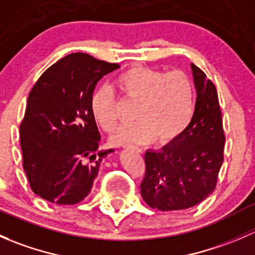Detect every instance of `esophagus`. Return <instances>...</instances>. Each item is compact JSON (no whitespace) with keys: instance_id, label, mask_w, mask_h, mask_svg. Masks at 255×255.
<instances>
[{"instance_id":"obj_1","label":"esophagus","mask_w":255,"mask_h":255,"mask_svg":"<svg viewBox=\"0 0 255 255\" xmlns=\"http://www.w3.org/2000/svg\"><path fill=\"white\" fill-rule=\"evenodd\" d=\"M126 146H127V148H133V149H135V150H138V151L140 150V149L138 148V146H135V145H126Z\"/></svg>"}]
</instances>
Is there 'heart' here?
Here are the masks:
<instances>
[{"label": "heart", "instance_id": "1", "mask_svg": "<svg viewBox=\"0 0 255 255\" xmlns=\"http://www.w3.org/2000/svg\"><path fill=\"white\" fill-rule=\"evenodd\" d=\"M123 99L137 104L134 123L121 126L112 134L113 144L145 142L155 138L170 143L186 130L195 113L196 94L189 74L182 70L164 71L135 66L116 80ZM90 109L97 125L111 132L117 125V99L110 87L92 92Z\"/></svg>", "mask_w": 255, "mask_h": 255}]
</instances>
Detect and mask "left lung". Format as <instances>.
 <instances>
[{
    "mask_svg": "<svg viewBox=\"0 0 255 255\" xmlns=\"http://www.w3.org/2000/svg\"><path fill=\"white\" fill-rule=\"evenodd\" d=\"M197 91L189 127L160 150H146L140 194L151 208L185 210L213 192L223 163L225 130L218 95L204 71L191 64Z\"/></svg>",
    "mask_w": 255,
    "mask_h": 255,
    "instance_id": "obj_1",
    "label": "left lung"
}]
</instances>
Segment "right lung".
Here are the masks:
<instances>
[{
    "mask_svg": "<svg viewBox=\"0 0 255 255\" xmlns=\"http://www.w3.org/2000/svg\"><path fill=\"white\" fill-rule=\"evenodd\" d=\"M120 68L85 53L64 56L42 74L19 127L23 169L34 194L75 205L91 191L101 160L100 132L90 109L97 82Z\"/></svg>",
    "mask_w": 255,
    "mask_h": 255,
    "instance_id": "add662e5",
    "label": "right lung"
}]
</instances>
